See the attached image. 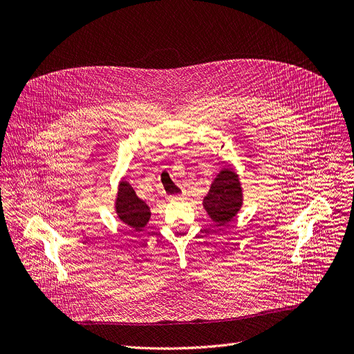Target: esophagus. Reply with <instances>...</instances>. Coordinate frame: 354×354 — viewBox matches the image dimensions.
Masks as SVG:
<instances>
[{
    "mask_svg": "<svg viewBox=\"0 0 354 354\" xmlns=\"http://www.w3.org/2000/svg\"><path fill=\"white\" fill-rule=\"evenodd\" d=\"M182 197H183L182 194H175V196H169L168 198H169V200H180Z\"/></svg>",
    "mask_w": 354,
    "mask_h": 354,
    "instance_id": "34e87169",
    "label": "esophagus"
}]
</instances>
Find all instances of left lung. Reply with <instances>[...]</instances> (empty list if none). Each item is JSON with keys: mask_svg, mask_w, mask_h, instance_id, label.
Masks as SVG:
<instances>
[{"mask_svg": "<svg viewBox=\"0 0 354 354\" xmlns=\"http://www.w3.org/2000/svg\"><path fill=\"white\" fill-rule=\"evenodd\" d=\"M203 206L218 225H225L236 216L242 206V189L238 175L231 168H224L217 175Z\"/></svg>", "mask_w": 354, "mask_h": 354, "instance_id": "obj_1", "label": "left lung"}]
</instances>
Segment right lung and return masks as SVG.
Masks as SVG:
<instances>
[{"label":"right lung","instance_id":"obj_1","mask_svg":"<svg viewBox=\"0 0 354 354\" xmlns=\"http://www.w3.org/2000/svg\"><path fill=\"white\" fill-rule=\"evenodd\" d=\"M116 213L119 218L136 231H141L149 220V207L141 198L137 197L136 192L127 182H120L118 198H116Z\"/></svg>","mask_w":354,"mask_h":354}]
</instances>
